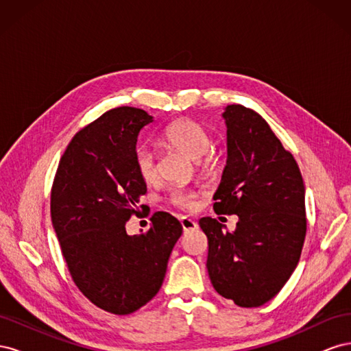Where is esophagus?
<instances>
[{"instance_id":"esophagus-1","label":"esophagus","mask_w":351,"mask_h":351,"mask_svg":"<svg viewBox=\"0 0 351 351\" xmlns=\"http://www.w3.org/2000/svg\"><path fill=\"white\" fill-rule=\"evenodd\" d=\"M180 222H182V227H183L184 231H190V230H196L197 228V222L187 218V217H183L182 219H180Z\"/></svg>"}]
</instances>
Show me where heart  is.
I'll return each mask as SVG.
<instances>
[{"mask_svg": "<svg viewBox=\"0 0 351 351\" xmlns=\"http://www.w3.org/2000/svg\"><path fill=\"white\" fill-rule=\"evenodd\" d=\"M164 139L180 152L195 159L202 167L209 168L214 164V156L205 155L210 147V136L199 123L193 120H176L164 130ZM136 171L146 183H152L158 177L156 155L151 146L139 145L134 151ZM169 202L183 209H195L197 205V193L193 190L176 187L169 192Z\"/></svg>", "mask_w": 351, "mask_h": 351, "instance_id": "1", "label": "heart"}]
</instances>
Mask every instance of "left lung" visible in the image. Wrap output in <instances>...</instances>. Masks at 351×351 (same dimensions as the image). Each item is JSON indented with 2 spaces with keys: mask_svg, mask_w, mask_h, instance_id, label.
Here are the masks:
<instances>
[{
  "mask_svg": "<svg viewBox=\"0 0 351 351\" xmlns=\"http://www.w3.org/2000/svg\"><path fill=\"white\" fill-rule=\"evenodd\" d=\"M227 164L214 195L217 214L237 215L234 231L210 217L199 226L208 237L212 285L241 307L269 302L299 263L306 236L304 184L295 159L269 124L243 105L222 112Z\"/></svg>",
  "mask_w": 351,
  "mask_h": 351,
  "instance_id": "1",
  "label": "left lung"
}]
</instances>
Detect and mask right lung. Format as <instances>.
Listing matches in <instances>:
<instances>
[{"mask_svg":"<svg viewBox=\"0 0 351 351\" xmlns=\"http://www.w3.org/2000/svg\"><path fill=\"white\" fill-rule=\"evenodd\" d=\"M152 121L132 107L102 114L73 137L52 184L51 219L71 278L114 315L133 313L154 299L183 232L168 212H155L143 234L125 231L146 193L134 165L137 136Z\"/></svg>","mask_w":351,"mask_h":351,"instance_id":"right-lung-1","label":"right lung"}]
</instances>
